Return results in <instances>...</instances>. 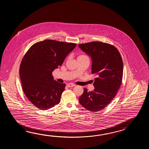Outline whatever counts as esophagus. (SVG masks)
Instances as JSON below:
<instances>
[{"label": "esophagus", "mask_w": 149, "mask_h": 149, "mask_svg": "<svg viewBox=\"0 0 149 149\" xmlns=\"http://www.w3.org/2000/svg\"><path fill=\"white\" fill-rule=\"evenodd\" d=\"M67 86L68 87H74V86H75V85L73 84H71V83H69V84H67Z\"/></svg>", "instance_id": "1"}]
</instances>
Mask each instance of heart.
Returning <instances> with one entry per match:
<instances>
[{
	"label": "heart",
	"instance_id": "b5f03b06",
	"mask_svg": "<svg viewBox=\"0 0 149 149\" xmlns=\"http://www.w3.org/2000/svg\"><path fill=\"white\" fill-rule=\"evenodd\" d=\"M86 56L85 55H80L79 56H78V58H82V57H86Z\"/></svg>",
	"mask_w": 149,
	"mask_h": 149
}]
</instances>
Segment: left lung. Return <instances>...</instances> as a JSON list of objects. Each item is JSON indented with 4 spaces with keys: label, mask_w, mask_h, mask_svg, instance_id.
I'll use <instances>...</instances> for the list:
<instances>
[{
    "label": "left lung",
    "mask_w": 149,
    "mask_h": 149,
    "mask_svg": "<svg viewBox=\"0 0 149 149\" xmlns=\"http://www.w3.org/2000/svg\"><path fill=\"white\" fill-rule=\"evenodd\" d=\"M79 48L92 60V73L97 77L89 92L84 88L79 101L87 110L96 112L105 108L117 94L122 83L123 62L117 48L108 43L92 41L79 44Z\"/></svg>",
    "instance_id": "left-lung-1"
}]
</instances>
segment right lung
Returning <instances> with one entry per match:
<instances>
[{
	"instance_id": "add662e5",
	"label": "right lung",
	"mask_w": 149,
	"mask_h": 149,
	"mask_svg": "<svg viewBox=\"0 0 149 149\" xmlns=\"http://www.w3.org/2000/svg\"><path fill=\"white\" fill-rule=\"evenodd\" d=\"M76 45L47 39L35 43L25 53L19 76L24 94L36 107L45 110L60 103L65 84L54 80L52 72L61 66Z\"/></svg>"
}]
</instances>
